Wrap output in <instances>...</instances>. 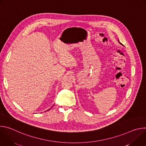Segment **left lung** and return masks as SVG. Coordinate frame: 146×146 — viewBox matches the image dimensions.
Wrapping results in <instances>:
<instances>
[{
    "label": "left lung",
    "mask_w": 146,
    "mask_h": 146,
    "mask_svg": "<svg viewBox=\"0 0 146 146\" xmlns=\"http://www.w3.org/2000/svg\"><path fill=\"white\" fill-rule=\"evenodd\" d=\"M118 42H119V44H121V45H122V46H123V44H122V43H120V42H119V40H118Z\"/></svg>",
    "instance_id": "obj_1"
}]
</instances>
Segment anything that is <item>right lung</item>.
Here are the masks:
<instances>
[{
  "label": "right lung",
  "mask_w": 146,
  "mask_h": 146,
  "mask_svg": "<svg viewBox=\"0 0 146 146\" xmlns=\"http://www.w3.org/2000/svg\"><path fill=\"white\" fill-rule=\"evenodd\" d=\"M50 109H51V108H50V109H49L48 110H50Z\"/></svg>",
  "instance_id": "add662e5"
}]
</instances>
